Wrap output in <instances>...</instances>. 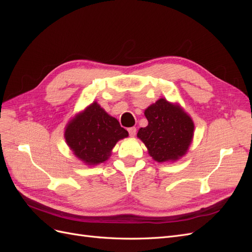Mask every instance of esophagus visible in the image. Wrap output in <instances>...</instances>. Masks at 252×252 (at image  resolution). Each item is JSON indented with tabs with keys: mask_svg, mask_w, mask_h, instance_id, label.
<instances>
[{
	"mask_svg": "<svg viewBox=\"0 0 252 252\" xmlns=\"http://www.w3.org/2000/svg\"><path fill=\"white\" fill-rule=\"evenodd\" d=\"M128 132H129V135H130V136H134V135H135V133H136V129H135V127H130V128H128Z\"/></svg>",
	"mask_w": 252,
	"mask_h": 252,
	"instance_id": "esophagus-1",
	"label": "esophagus"
}]
</instances>
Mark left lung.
<instances>
[{
    "label": "left lung",
    "mask_w": 252,
    "mask_h": 252,
    "mask_svg": "<svg viewBox=\"0 0 252 252\" xmlns=\"http://www.w3.org/2000/svg\"><path fill=\"white\" fill-rule=\"evenodd\" d=\"M148 125L136 136L158 163L175 162L184 157L192 143L194 123L179 103L161 97L144 111Z\"/></svg>",
    "instance_id": "1"
}]
</instances>
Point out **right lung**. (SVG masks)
Listing matches in <instances>:
<instances>
[{
	"mask_svg": "<svg viewBox=\"0 0 252 252\" xmlns=\"http://www.w3.org/2000/svg\"><path fill=\"white\" fill-rule=\"evenodd\" d=\"M128 136L119 121L111 117L96 102L68 122L64 138L72 154L87 166L104 163L111 156L116 144Z\"/></svg>",
	"mask_w": 252,
	"mask_h": 252,
	"instance_id": "right-lung-1",
	"label": "right lung"
}]
</instances>
